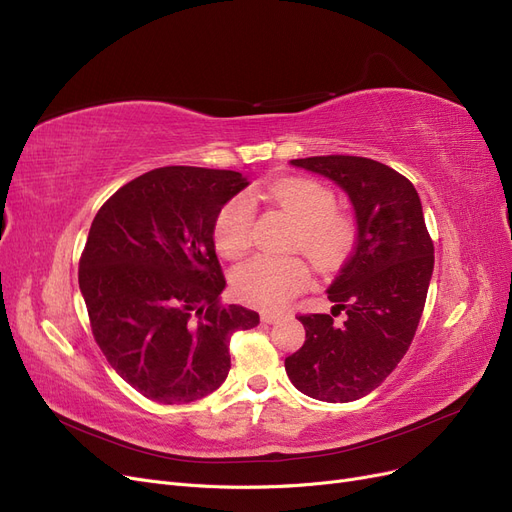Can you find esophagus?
<instances>
[{"instance_id":"obj_1","label":"esophagus","mask_w":512,"mask_h":512,"mask_svg":"<svg viewBox=\"0 0 512 512\" xmlns=\"http://www.w3.org/2000/svg\"><path fill=\"white\" fill-rule=\"evenodd\" d=\"M285 316L287 314H282V312H263L261 320H263V323H268V325H274V323H278V320H282Z\"/></svg>"}]
</instances>
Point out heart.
Masks as SVG:
<instances>
[{"instance_id":"obj_1","label":"heart","mask_w":512,"mask_h":512,"mask_svg":"<svg viewBox=\"0 0 512 512\" xmlns=\"http://www.w3.org/2000/svg\"><path fill=\"white\" fill-rule=\"evenodd\" d=\"M268 196L299 223L293 244L301 246L320 266H333L350 244L352 230L335 215V198L327 187L306 179H282L268 187ZM253 213L244 196L227 202L215 219V244L223 257L236 259L251 246ZM310 282V268L299 257L255 255L234 272L238 297L255 308H282Z\"/></svg>"}]
</instances>
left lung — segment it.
Wrapping results in <instances>:
<instances>
[{"mask_svg": "<svg viewBox=\"0 0 512 512\" xmlns=\"http://www.w3.org/2000/svg\"><path fill=\"white\" fill-rule=\"evenodd\" d=\"M293 166L333 181L356 219L350 259L327 289L334 312L299 316L306 342L285 358L293 386L312 399L350 403L380 386L401 363L424 312L434 268L418 192L390 166L358 156H312Z\"/></svg>", "mask_w": 512, "mask_h": 512, "instance_id": "left-lung-1", "label": "left lung"}]
</instances>
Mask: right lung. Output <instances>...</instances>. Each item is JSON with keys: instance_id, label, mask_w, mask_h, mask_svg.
<instances>
[{"instance_id": "add662e5", "label": "right lung", "mask_w": 512, "mask_h": 512, "mask_svg": "<svg viewBox=\"0 0 512 512\" xmlns=\"http://www.w3.org/2000/svg\"><path fill=\"white\" fill-rule=\"evenodd\" d=\"M249 185L236 170L164 166L120 187L94 217L80 291L109 365L147 399L183 405L230 373V337L259 314L221 306L215 219Z\"/></svg>"}]
</instances>
